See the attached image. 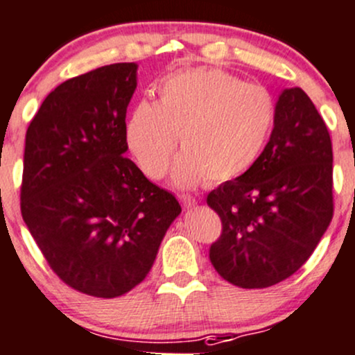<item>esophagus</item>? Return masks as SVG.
<instances>
[{"label":"esophagus","mask_w":355,"mask_h":355,"mask_svg":"<svg viewBox=\"0 0 355 355\" xmlns=\"http://www.w3.org/2000/svg\"><path fill=\"white\" fill-rule=\"evenodd\" d=\"M179 201H181V205L184 208H191L196 205V200H194L193 196H189V194H181V196H179Z\"/></svg>","instance_id":"obj_1"}]
</instances>
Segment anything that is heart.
Returning <instances> with one entry per match:
<instances>
[{
	"instance_id": "b5f03b06",
	"label": "heart",
	"mask_w": 355,
	"mask_h": 355,
	"mask_svg": "<svg viewBox=\"0 0 355 355\" xmlns=\"http://www.w3.org/2000/svg\"><path fill=\"white\" fill-rule=\"evenodd\" d=\"M157 103L142 100L125 123V140L142 173L161 179L181 139L174 182L193 188L237 179L252 167L276 121V101L232 72L196 67L171 74Z\"/></svg>"
}]
</instances>
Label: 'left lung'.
Listing matches in <instances>:
<instances>
[{
    "instance_id": "8db88e82",
    "label": "left lung",
    "mask_w": 355,
    "mask_h": 355,
    "mask_svg": "<svg viewBox=\"0 0 355 355\" xmlns=\"http://www.w3.org/2000/svg\"><path fill=\"white\" fill-rule=\"evenodd\" d=\"M331 162L330 133L315 105L301 87L284 89L257 161L207 198L222 220L209 261L225 281L269 288L308 261L334 216Z\"/></svg>"
}]
</instances>
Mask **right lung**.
<instances>
[{
    "instance_id": "right-lung-1",
    "label": "right lung",
    "mask_w": 355,
    "mask_h": 355,
    "mask_svg": "<svg viewBox=\"0 0 355 355\" xmlns=\"http://www.w3.org/2000/svg\"><path fill=\"white\" fill-rule=\"evenodd\" d=\"M135 62L67 79L45 98L25 137L21 216L45 261L72 289L116 298L142 283L181 213L125 157Z\"/></svg>"
}]
</instances>
